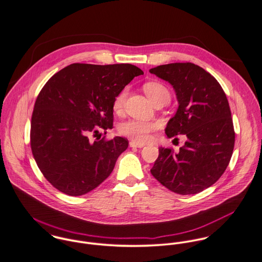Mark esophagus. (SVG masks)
Listing matches in <instances>:
<instances>
[{
	"label": "esophagus",
	"instance_id": "1",
	"mask_svg": "<svg viewBox=\"0 0 262 262\" xmlns=\"http://www.w3.org/2000/svg\"><path fill=\"white\" fill-rule=\"evenodd\" d=\"M145 145L144 144H140V143H137V142H135V141H132L130 143H129V147L130 148H143Z\"/></svg>",
	"mask_w": 262,
	"mask_h": 262
}]
</instances>
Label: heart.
<instances>
[{
    "label": "heart",
    "instance_id": "b5f03b06",
    "mask_svg": "<svg viewBox=\"0 0 262 262\" xmlns=\"http://www.w3.org/2000/svg\"><path fill=\"white\" fill-rule=\"evenodd\" d=\"M146 95L149 99L155 104L158 101L163 99L170 100V92L169 90L159 82H147L143 86ZM127 89H122L115 97L112 103L113 110L115 112H120L124 105V101L126 99ZM157 123L152 121H144V120H137L130 119L120 123L118 126V132L120 135L125 136L137 143H147L151 139V133L157 129Z\"/></svg>",
    "mask_w": 262,
    "mask_h": 262
}]
</instances>
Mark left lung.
I'll return each mask as SVG.
<instances>
[{"instance_id": "8db88e82", "label": "left lung", "mask_w": 262, "mask_h": 262, "mask_svg": "<svg viewBox=\"0 0 262 262\" xmlns=\"http://www.w3.org/2000/svg\"><path fill=\"white\" fill-rule=\"evenodd\" d=\"M150 73L170 83L177 96L179 106L165 128L167 137L187 138L177 154L159 148L151 173L175 193H199L216 182L233 154L235 132L227 96L209 73L191 62L162 64Z\"/></svg>"}]
</instances>
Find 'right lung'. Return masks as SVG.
Returning <instances> with one entry per match:
<instances>
[{"instance_id": "add662e5", "label": "right lung", "mask_w": 262, "mask_h": 262, "mask_svg": "<svg viewBox=\"0 0 262 262\" xmlns=\"http://www.w3.org/2000/svg\"><path fill=\"white\" fill-rule=\"evenodd\" d=\"M144 72L130 63H72L47 82L31 117L30 144L38 168L59 191L79 196L112 172L128 141L91 142L112 128L114 97Z\"/></svg>"}]
</instances>
